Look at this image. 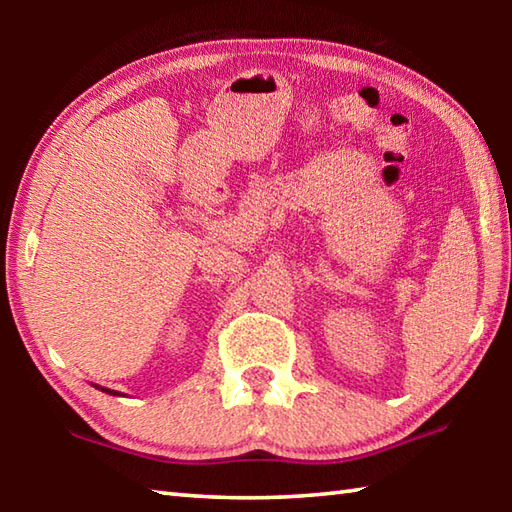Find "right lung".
<instances>
[{
	"instance_id": "right-lung-1",
	"label": "right lung",
	"mask_w": 512,
	"mask_h": 512,
	"mask_svg": "<svg viewBox=\"0 0 512 512\" xmlns=\"http://www.w3.org/2000/svg\"><path fill=\"white\" fill-rule=\"evenodd\" d=\"M106 393H112V391H106Z\"/></svg>"
}]
</instances>
